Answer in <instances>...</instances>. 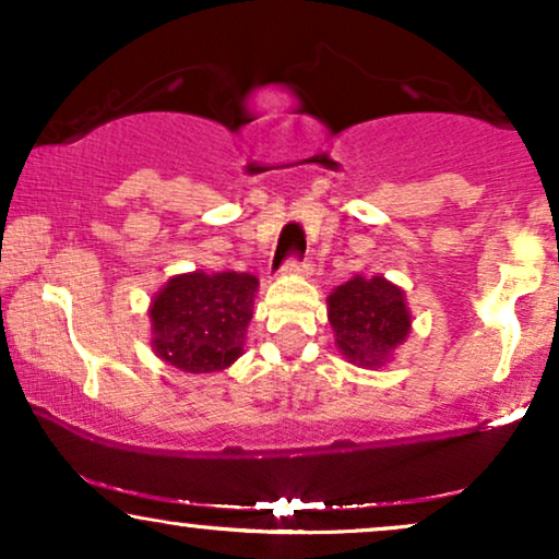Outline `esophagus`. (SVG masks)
<instances>
[{
  "label": "esophagus",
  "instance_id": "esophagus-1",
  "mask_svg": "<svg viewBox=\"0 0 559 559\" xmlns=\"http://www.w3.org/2000/svg\"><path fill=\"white\" fill-rule=\"evenodd\" d=\"M310 267H312V262L307 258H286L284 265H281L278 271L292 273V275H305V273H310Z\"/></svg>",
  "mask_w": 559,
  "mask_h": 559
}]
</instances>
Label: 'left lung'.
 <instances>
[{"label":"left lung","instance_id":"1","mask_svg":"<svg viewBox=\"0 0 559 559\" xmlns=\"http://www.w3.org/2000/svg\"><path fill=\"white\" fill-rule=\"evenodd\" d=\"M329 320L349 362L381 368L409 333V312L400 286L381 275H355L329 297Z\"/></svg>","mask_w":559,"mask_h":559}]
</instances>
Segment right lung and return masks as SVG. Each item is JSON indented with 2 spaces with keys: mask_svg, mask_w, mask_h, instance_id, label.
Here are the masks:
<instances>
[{
  "mask_svg": "<svg viewBox=\"0 0 559 559\" xmlns=\"http://www.w3.org/2000/svg\"><path fill=\"white\" fill-rule=\"evenodd\" d=\"M260 281L249 273L176 275L152 301L155 352L186 373L239 360Z\"/></svg>",
  "mask_w": 559,
  "mask_h": 559,
  "instance_id": "right-lung-1",
  "label": "right lung"
}]
</instances>
